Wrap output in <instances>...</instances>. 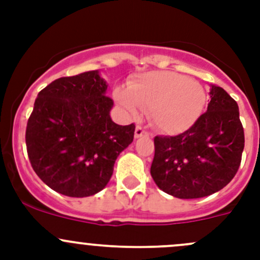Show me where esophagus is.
Wrapping results in <instances>:
<instances>
[{"label": "esophagus", "instance_id": "obj_1", "mask_svg": "<svg viewBox=\"0 0 260 260\" xmlns=\"http://www.w3.org/2000/svg\"><path fill=\"white\" fill-rule=\"evenodd\" d=\"M146 135H147V131L145 129V128L141 127V125H137V127H136V131H135L136 138H140V137H142V136H146Z\"/></svg>", "mask_w": 260, "mask_h": 260}]
</instances>
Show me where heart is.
Wrapping results in <instances>:
<instances>
[{
  "label": "heart",
  "mask_w": 260,
  "mask_h": 260,
  "mask_svg": "<svg viewBox=\"0 0 260 260\" xmlns=\"http://www.w3.org/2000/svg\"><path fill=\"white\" fill-rule=\"evenodd\" d=\"M114 99L128 114L148 109L152 124L165 133L190 128L205 107L206 93L199 81L174 72H151L133 78L127 89L117 88Z\"/></svg>",
  "instance_id": "1"
}]
</instances>
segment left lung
I'll use <instances>...</instances> for the list:
<instances>
[{"label":"left lung","mask_w":260,"mask_h":260,"mask_svg":"<svg viewBox=\"0 0 260 260\" xmlns=\"http://www.w3.org/2000/svg\"><path fill=\"white\" fill-rule=\"evenodd\" d=\"M208 111L177 136H156L151 176L179 199L209 196L228 185L242 162L244 129L237 102L211 85Z\"/></svg>","instance_id":"1"}]
</instances>
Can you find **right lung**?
I'll use <instances>...</instances> for the list:
<instances>
[{"label": "right lung", "instance_id": "obj_1", "mask_svg": "<svg viewBox=\"0 0 260 260\" xmlns=\"http://www.w3.org/2000/svg\"><path fill=\"white\" fill-rule=\"evenodd\" d=\"M98 70L64 77L38 94L26 127L34 171L56 192L86 198L107 186L114 162L133 142L136 125H119Z\"/></svg>", "mask_w": 260, "mask_h": 260}]
</instances>
